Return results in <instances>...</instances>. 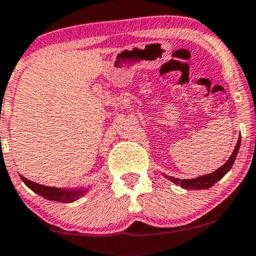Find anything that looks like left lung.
I'll return each mask as SVG.
<instances>
[{"mask_svg": "<svg viewBox=\"0 0 256 256\" xmlns=\"http://www.w3.org/2000/svg\"><path fill=\"white\" fill-rule=\"evenodd\" d=\"M240 141L242 140H240V138H239L236 148H234L233 154H232V156L229 157L228 161H226V164L220 167V168H218L216 172H213V174L197 177V178H194V180H180V178H174V177H170V176H166V178H168L170 180H172L174 184H180V187L184 188V190H207V188L212 187L214 183L218 182L220 178H223L224 174H226V172L232 168V166H233L234 161H236V154H238L239 147H240Z\"/></svg>", "mask_w": 256, "mask_h": 256, "instance_id": "left-lung-1", "label": "left lung"}]
</instances>
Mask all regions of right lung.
Listing matches in <instances>:
<instances>
[{
    "label": "right lung",
    "mask_w": 256,
    "mask_h": 256,
    "mask_svg": "<svg viewBox=\"0 0 256 256\" xmlns=\"http://www.w3.org/2000/svg\"><path fill=\"white\" fill-rule=\"evenodd\" d=\"M20 180L24 182V184L27 187H30L33 192L38 193L40 196H42L43 198L49 200H54V202H62V203H70L74 200H78L79 197H82L86 190H60V188H53V187H46V186L38 184V183L32 182V180H27L23 176H20Z\"/></svg>",
    "instance_id": "right-lung-1"
}]
</instances>
